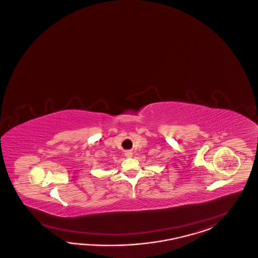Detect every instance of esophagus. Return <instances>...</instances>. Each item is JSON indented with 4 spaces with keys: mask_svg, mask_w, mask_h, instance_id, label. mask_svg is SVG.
Here are the masks:
<instances>
[{
    "mask_svg": "<svg viewBox=\"0 0 258 258\" xmlns=\"http://www.w3.org/2000/svg\"><path fill=\"white\" fill-rule=\"evenodd\" d=\"M125 156H126V157H132V152L126 151V153H125Z\"/></svg>",
    "mask_w": 258,
    "mask_h": 258,
    "instance_id": "1",
    "label": "esophagus"
}]
</instances>
